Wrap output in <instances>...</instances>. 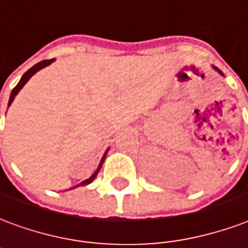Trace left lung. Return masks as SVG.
Masks as SVG:
<instances>
[{"mask_svg": "<svg viewBox=\"0 0 248 248\" xmlns=\"http://www.w3.org/2000/svg\"><path fill=\"white\" fill-rule=\"evenodd\" d=\"M212 67H213V70H216L217 73H218V74H220V75H222V77H224V74H222V71H221L220 69H217L216 66H212Z\"/></svg>", "mask_w": 248, "mask_h": 248, "instance_id": "left-lung-1", "label": "left lung"}]
</instances>
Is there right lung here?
<instances>
[{"instance_id": "obj_1", "label": "right lung", "mask_w": 248, "mask_h": 248, "mask_svg": "<svg viewBox=\"0 0 248 248\" xmlns=\"http://www.w3.org/2000/svg\"><path fill=\"white\" fill-rule=\"evenodd\" d=\"M54 61H56V60H54V58H53V60H45V61L39 62V63H36L35 66H32L31 69L27 70V71H26V73L23 74V77H22V78H20V80H19L18 84H16V86L14 87V90L11 91V93H10V99H9V104H7V107H10L11 103H13V101H14L15 96H16V94H18L19 91H20V90H22V88H23L24 84H26V83H27L28 80H30V79H31V77H33V75H35V74L37 73V71H39V70L44 69V67H46V66H49V65H50V63H52V62H54ZM108 151H109V148H108L107 151H105V154H104L103 158H101V161H100L99 166H97V169H96V170H94V171H93V174L91 175L90 178H87L86 181H83V182H80V183H79V185H77V186H74L73 188H77V187H79V186H86V185H90V183L92 182V181H93V179L96 178V177H97V174H99V170L101 169V166H103L104 160H105V157H107ZM73 188H70V190H73Z\"/></svg>"}]
</instances>
